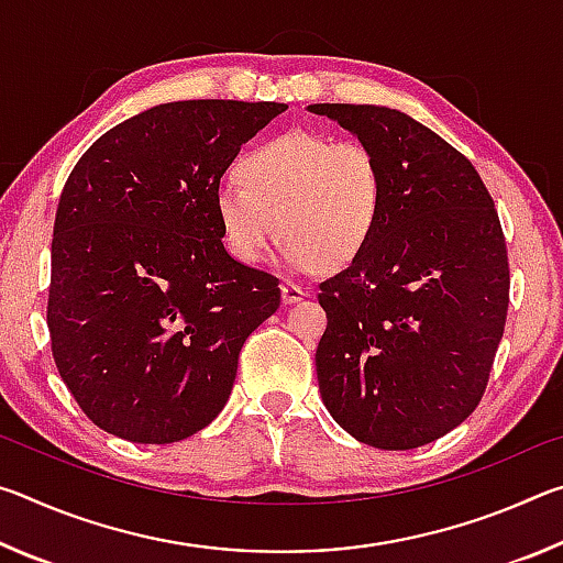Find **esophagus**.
I'll return each mask as SVG.
<instances>
[{"mask_svg": "<svg viewBox=\"0 0 563 563\" xmlns=\"http://www.w3.org/2000/svg\"><path fill=\"white\" fill-rule=\"evenodd\" d=\"M280 292H283V302L285 305H292V302H300L302 298H308V290L300 288V285L290 283V280H285L280 285Z\"/></svg>", "mask_w": 563, "mask_h": 563, "instance_id": "34e87169", "label": "esophagus"}]
</instances>
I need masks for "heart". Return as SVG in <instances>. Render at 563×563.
<instances>
[{
	"label": "heart",
	"instance_id": "b5f03b06",
	"mask_svg": "<svg viewBox=\"0 0 563 563\" xmlns=\"http://www.w3.org/2000/svg\"><path fill=\"white\" fill-rule=\"evenodd\" d=\"M238 176L213 196L223 245L238 263L263 261L280 231L290 268H347L367 251L383 218V166L355 139L285 131L247 151Z\"/></svg>",
	"mask_w": 563,
	"mask_h": 563
}]
</instances>
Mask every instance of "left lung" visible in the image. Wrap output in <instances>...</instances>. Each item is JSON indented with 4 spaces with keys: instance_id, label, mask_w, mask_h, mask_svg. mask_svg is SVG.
<instances>
[{
    "instance_id": "8db88e82",
    "label": "left lung",
    "mask_w": 563,
    "mask_h": 563,
    "mask_svg": "<svg viewBox=\"0 0 563 563\" xmlns=\"http://www.w3.org/2000/svg\"><path fill=\"white\" fill-rule=\"evenodd\" d=\"M310 111L355 133L385 174L367 251L320 283L322 402L357 442L415 450L462 424L487 389L509 308L499 213L472 161L407 113Z\"/></svg>"
}]
</instances>
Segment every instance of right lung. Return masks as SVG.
Listing matches in <instances>:
<instances>
[{
  "label": "right lung",
  "instance_id": "right-lung-1",
  "mask_svg": "<svg viewBox=\"0 0 563 563\" xmlns=\"http://www.w3.org/2000/svg\"><path fill=\"white\" fill-rule=\"evenodd\" d=\"M275 101L161 103L93 141L66 178L46 322L56 369L103 432L170 444L231 397L278 278L233 261L213 196Z\"/></svg>",
  "mask_w": 563,
  "mask_h": 563
}]
</instances>
